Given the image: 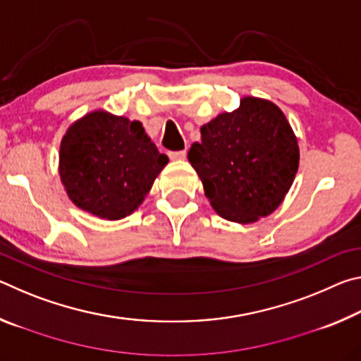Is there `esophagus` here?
Masks as SVG:
<instances>
[{
  "mask_svg": "<svg viewBox=\"0 0 361 361\" xmlns=\"http://www.w3.org/2000/svg\"><path fill=\"white\" fill-rule=\"evenodd\" d=\"M169 157L172 159V161H183V159H186V151H172L169 152Z\"/></svg>",
  "mask_w": 361,
  "mask_h": 361,
  "instance_id": "obj_1",
  "label": "esophagus"
}]
</instances>
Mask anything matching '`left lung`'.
I'll return each mask as SVG.
<instances>
[{"label": "left lung", "instance_id": "left-lung-1", "mask_svg": "<svg viewBox=\"0 0 361 361\" xmlns=\"http://www.w3.org/2000/svg\"><path fill=\"white\" fill-rule=\"evenodd\" d=\"M188 159L219 216L248 224L282 204L299 166L298 140L272 102L245 97L200 127Z\"/></svg>", "mask_w": 361, "mask_h": 361}]
</instances>
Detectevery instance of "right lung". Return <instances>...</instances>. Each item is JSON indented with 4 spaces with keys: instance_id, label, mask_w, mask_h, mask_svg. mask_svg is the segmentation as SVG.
Returning a JSON list of instances; mask_svg holds the SVG:
<instances>
[{
    "instance_id": "obj_1",
    "label": "right lung",
    "mask_w": 361,
    "mask_h": 361,
    "mask_svg": "<svg viewBox=\"0 0 361 361\" xmlns=\"http://www.w3.org/2000/svg\"><path fill=\"white\" fill-rule=\"evenodd\" d=\"M59 159L71 202L103 219H121L137 210L169 162L142 122L100 109L70 126Z\"/></svg>"
}]
</instances>
